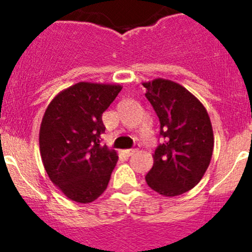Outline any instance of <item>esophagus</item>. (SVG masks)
Instances as JSON below:
<instances>
[{
    "label": "esophagus",
    "mask_w": 252,
    "mask_h": 252,
    "mask_svg": "<svg viewBox=\"0 0 252 252\" xmlns=\"http://www.w3.org/2000/svg\"><path fill=\"white\" fill-rule=\"evenodd\" d=\"M126 156H131V155H134L135 152H138V147H135V149H130V150H126Z\"/></svg>",
    "instance_id": "obj_1"
}]
</instances>
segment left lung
<instances>
[{
  "label": "left lung",
  "instance_id": "left-lung-1",
  "mask_svg": "<svg viewBox=\"0 0 252 252\" xmlns=\"http://www.w3.org/2000/svg\"><path fill=\"white\" fill-rule=\"evenodd\" d=\"M147 100L159 119L164 139L146 174L147 185L163 196L189 191L204 177L213 152V130L207 111L184 86L155 79L142 83Z\"/></svg>",
  "mask_w": 252,
  "mask_h": 252
}]
</instances>
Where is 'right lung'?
Returning a JSON list of instances; mask_svg holds the SVG:
<instances>
[{
	"label": "right lung",
	"instance_id": "add662e5",
	"mask_svg": "<svg viewBox=\"0 0 252 252\" xmlns=\"http://www.w3.org/2000/svg\"><path fill=\"white\" fill-rule=\"evenodd\" d=\"M121 85L81 83L61 91L50 102L40 126V154L51 182L72 201L93 202L102 194L118 161L101 145L102 113Z\"/></svg>",
	"mask_w": 252,
	"mask_h": 252
}]
</instances>
